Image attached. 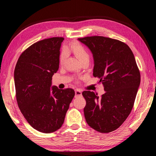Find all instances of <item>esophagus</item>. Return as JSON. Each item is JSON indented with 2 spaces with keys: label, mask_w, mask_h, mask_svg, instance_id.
<instances>
[{
  "label": "esophagus",
  "mask_w": 156,
  "mask_h": 156,
  "mask_svg": "<svg viewBox=\"0 0 156 156\" xmlns=\"http://www.w3.org/2000/svg\"><path fill=\"white\" fill-rule=\"evenodd\" d=\"M75 97H79V96H82V92L80 90H75Z\"/></svg>",
  "instance_id": "obj_1"
}]
</instances>
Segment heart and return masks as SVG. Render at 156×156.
I'll return each instance as SVG.
<instances>
[{"instance_id": "1", "label": "heart", "mask_w": 156, "mask_h": 156, "mask_svg": "<svg viewBox=\"0 0 156 156\" xmlns=\"http://www.w3.org/2000/svg\"><path fill=\"white\" fill-rule=\"evenodd\" d=\"M67 51L72 52L76 56L77 59L80 61V62H83L84 60H90V55L87 50L84 48V47L77 42L71 44L68 48L66 49ZM66 58V53L63 51L60 55V62L62 64L64 62Z\"/></svg>"}]
</instances>
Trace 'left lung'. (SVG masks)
Masks as SVG:
<instances>
[{
    "instance_id": "8db88e82",
    "label": "left lung",
    "mask_w": 156,
    "mask_h": 156,
    "mask_svg": "<svg viewBox=\"0 0 156 156\" xmlns=\"http://www.w3.org/2000/svg\"><path fill=\"white\" fill-rule=\"evenodd\" d=\"M78 40L90 50L94 59L93 75L100 78L105 94L99 98L94 92L82 94L90 127L100 133H109L124 123L133 107L140 83V75L133 52L119 40L90 36Z\"/></svg>"
}]
</instances>
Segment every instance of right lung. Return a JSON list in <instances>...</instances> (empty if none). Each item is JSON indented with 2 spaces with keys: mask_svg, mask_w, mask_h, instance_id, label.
I'll use <instances>...</instances> for the list:
<instances>
[{
  "mask_svg": "<svg viewBox=\"0 0 156 156\" xmlns=\"http://www.w3.org/2000/svg\"><path fill=\"white\" fill-rule=\"evenodd\" d=\"M63 40L51 37L32 45L21 55L14 70L20 111L33 128L45 133L60 128L75 96L72 88L52 85V77L59 68Z\"/></svg>",
  "mask_w": 156,
  "mask_h": 156,
  "instance_id": "add662e5",
  "label": "right lung"
}]
</instances>
